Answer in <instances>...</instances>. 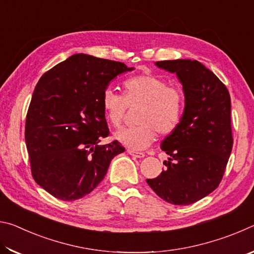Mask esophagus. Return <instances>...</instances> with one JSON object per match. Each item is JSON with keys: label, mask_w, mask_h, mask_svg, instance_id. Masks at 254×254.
<instances>
[{"label": "esophagus", "mask_w": 254, "mask_h": 254, "mask_svg": "<svg viewBox=\"0 0 254 254\" xmlns=\"http://www.w3.org/2000/svg\"><path fill=\"white\" fill-rule=\"evenodd\" d=\"M127 153L130 154V156H132V157H135V158H139V159L144 158V153H142V152H135V151H133V150H131V149H127Z\"/></svg>", "instance_id": "1"}]
</instances>
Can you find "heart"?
Returning <instances> with one entry per match:
<instances>
[{
  "mask_svg": "<svg viewBox=\"0 0 254 254\" xmlns=\"http://www.w3.org/2000/svg\"><path fill=\"white\" fill-rule=\"evenodd\" d=\"M124 96L113 88H106L102 95V107L112 126L123 121L127 105L141 104L134 127H123L114 133L119 142L132 150H143L152 144L157 131L169 134L182 121L184 95L177 87L168 86L157 75H136L123 85Z\"/></svg>",
  "mask_w": 254,
  "mask_h": 254,
  "instance_id": "heart-1",
  "label": "heart"
}]
</instances>
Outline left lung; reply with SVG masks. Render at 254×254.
Masks as SVG:
<instances>
[{
  "instance_id": "1",
  "label": "left lung",
  "mask_w": 254,
  "mask_h": 254,
  "mask_svg": "<svg viewBox=\"0 0 254 254\" xmlns=\"http://www.w3.org/2000/svg\"><path fill=\"white\" fill-rule=\"evenodd\" d=\"M183 85L182 121L161 143L166 168L147 179L152 190L174 205H189L217 188L233 147L231 97L225 85L197 60L157 62Z\"/></svg>"
}]
</instances>
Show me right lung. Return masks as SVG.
<instances>
[{
    "mask_svg": "<svg viewBox=\"0 0 254 254\" xmlns=\"http://www.w3.org/2000/svg\"><path fill=\"white\" fill-rule=\"evenodd\" d=\"M134 69L123 63L76 54L51 68L34 88L25 120L33 179L50 195L76 200L97 187L115 156L124 152L109 135L102 95L114 78Z\"/></svg>",
    "mask_w": 254,
    "mask_h": 254,
    "instance_id": "add662e5",
    "label": "right lung"
}]
</instances>
